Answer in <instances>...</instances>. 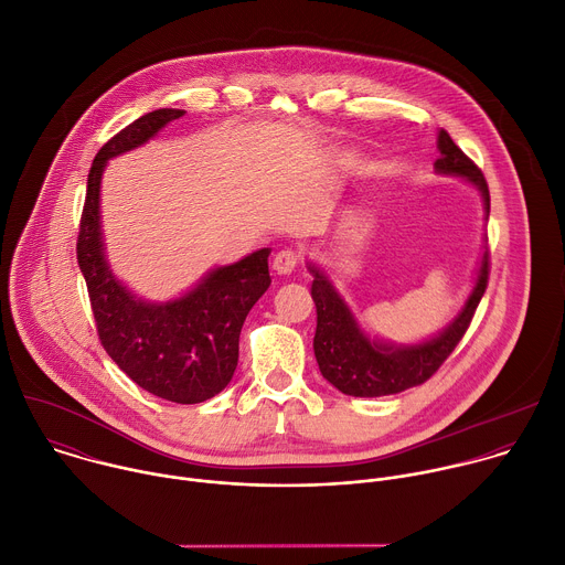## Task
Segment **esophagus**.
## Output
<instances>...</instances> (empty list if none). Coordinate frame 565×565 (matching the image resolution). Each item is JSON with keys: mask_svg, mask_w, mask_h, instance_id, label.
<instances>
[{"mask_svg": "<svg viewBox=\"0 0 565 565\" xmlns=\"http://www.w3.org/2000/svg\"><path fill=\"white\" fill-rule=\"evenodd\" d=\"M297 264H299V255L295 250H290V248L279 250L275 255V259H273V268H275L277 275H290L297 268Z\"/></svg>", "mask_w": 565, "mask_h": 565, "instance_id": "1", "label": "esophagus"}]
</instances>
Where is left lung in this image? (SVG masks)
<instances>
[{"label":"left lung","instance_id":"obj_1","mask_svg":"<svg viewBox=\"0 0 565 565\" xmlns=\"http://www.w3.org/2000/svg\"><path fill=\"white\" fill-rule=\"evenodd\" d=\"M438 151L440 156L434 163L436 172L460 177L471 183L482 196L486 216H490V190L486 177H482V172L473 166V160L462 153V149L445 129L438 134ZM308 270L312 275L310 295L317 308V331L312 349L321 375L347 395L380 397L427 382L451 355L469 327L482 292L488 288L490 253L488 248L482 253L473 288L460 312L449 321V327L425 342L407 347H393L371 340L360 329L349 303L335 290L324 270H319L315 264H308Z\"/></svg>","mask_w":565,"mask_h":565}]
</instances>
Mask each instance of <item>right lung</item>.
<instances>
[{
    "mask_svg": "<svg viewBox=\"0 0 565 565\" xmlns=\"http://www.w3.org/2000/svg\"><path fill=\"white\" fill-rule=\"evenodd\" d=\"M183 109H156L103 145L87 181L77 232V266L87 281L98 338L109 358L140 388L177 405L221 393L238 362L241 327L270 286L268 248L207 273L170 301H145L109 270L100 230V181L109 158L153 138Z\"/></svg>",
    "mask_w": 565,
    "mask_h": 565,
    "instance_id": "add662e5",
    "label": "right lung"
}]
</instances>
